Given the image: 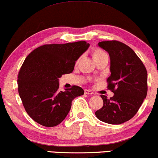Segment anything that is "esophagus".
<instances>
[{"instance_id": "34e87169", "label": "esophagus", "mask_w": 158, "mask_h": 158, "mask_svg": "<svg viewBox=\"0 0 158 158\" xmlns=\"http://www.w3.org/2000/svg\"><path fill=\"white\" fill-rule=\"evenodd\" d=\"M84 93L86 94H93L94 93L92 92V91L90 90H88V89H85L84 90Z\"/></svg>"}]
</instances>
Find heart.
Here are the masks:
<instances>
[{
	"label": "heart",
	"instance_id": "heart-1",
	"mask_svg": "<svg viewBox=\"0 0 158 158\" xmlns=\"http://www.w3.org/2000/svg\"><path fill=\"white\" fill-rule=\"evenodd\" d=\"M104 55H106V54L104 51L99 49V48H94L92 51V56L94 61L98 60V59L101 58V57L104 56Z\"/></svg>",
	"mask_w": 158,
	"mask_h": 158
}]
</instances>
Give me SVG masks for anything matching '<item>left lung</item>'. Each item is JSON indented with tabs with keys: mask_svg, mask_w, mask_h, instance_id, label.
<instances>
[{
	"mask_svg": "<svg viewBox=\"0 0 158 158\" xmlns=\"http://www.w3.org/2000/svg\"><path fill=\"white\" fill-rule=\"evenodd\" d=\"M98 46L108 52L111 75L107 88L114 96L101 94L103 105L95 112L101 121L120 124L132 118L147 94V71L138 55L129 46L118 40H104Z\"/></svg>",
	"mask_w": 158,
	"mask_h": 158,
	"instance_id": "left-lung-1",
	"label": "left lung"
}]
</instances>
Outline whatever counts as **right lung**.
<instances>
[{"label":"right lung","mask_w":158,"mask_h":158,"mask_svg":"<svg viewBox=\"0 0 158 158\" xmlns=\"http://www.w3.org/2000/svg\"><path fill=\"white\" fill-rule=\"evenodd\" d=\"M84 40L45 44L33 50L18 75V93L27 114L35 122L53 127L65 119L74 98L83 95L81 87L59 89L58 78L72 73L75 62L88 49Z\"/></svg>","instance_id":"right-lung-1"}]
</instances>
